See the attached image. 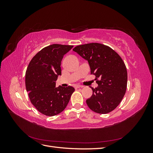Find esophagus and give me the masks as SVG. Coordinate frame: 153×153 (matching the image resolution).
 I'll use <instances>...</instances> for the list:
<instances>
[{
    "label": "esophagus",
    "instance_id": "34e87169",
    "mask_svg": "<svg viewBox=\"0 0 153 153\" xmlns=\"http://www.w3.org/2000/svg\"><path fill=\"white\" fill-rule=\"evenodd\" d=\"M75 87L77 89V88H82V87H84V86L80 85H75Z\"/></svg>",
    "mask_w": 153,
    "mask_h": 153
}]
</instances>
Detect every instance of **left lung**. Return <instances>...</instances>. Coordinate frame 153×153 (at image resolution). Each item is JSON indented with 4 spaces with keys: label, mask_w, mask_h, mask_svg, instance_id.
<instances>
[{
    "label": "left lung",
    "mask_w": 153,
    "mask_h": 153,
    "mask_svg": "<svg viewBox=\"0 0 153 153\" xmlns=\"http://www.w3.org/2000/svg\"><path fill=\"white\" fill-rule=\"evenodd\" d=\"M73 50L88 61L98 84L95 89L91 87L92 95L86 100L87 106L98 114L112 112L126 91L128 74L123 59L110 47L98 43L78 45Z\"/></svg>",
    "instance_id": "left-lung-1"
}]
</instances>
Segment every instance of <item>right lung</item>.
<instances>
[{"label": "right lung", "mask_w": 153, "mask_h": 153, "mask_svg": "<svg viewBox=\"0 0 153 153\" xmlns=\"http://www.w3.org/2000/svg\"><path fill=\"white\" fill-rule=\"evenodd\" d=\"M73 46L53 44L41 50L32 59L25 73V87L31 103L47 116L56 115L66 108L75 89L55 87L61 75L64 55Z\"/></svg>", "instance_id": "right-lung-1"}]
</instances>
